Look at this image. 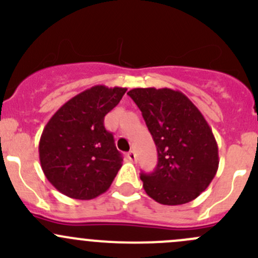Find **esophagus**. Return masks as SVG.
I'll list each match as a JSON object with an SVG mask.
<instances>
[{
	"instance_id": "esophagus-1",
	"label": "esophagus",
	"mask_w": 258,
	"mask_h": 258,
	"mask_svg": "<svg viewBox=\"0 0 258 258\" xmlns=\"http://www.w3.org/2000/svg\"><path fill=\"white\" fill-rule=\"evenodd\" d=\"M127 158H128L131 162H135V161H136V153H135L134 151H130V152L127 153Z\"/></svg>"
}]
</instances>
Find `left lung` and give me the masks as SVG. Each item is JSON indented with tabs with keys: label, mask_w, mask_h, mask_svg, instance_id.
Masks as SVG:
<instances>
[{
	"label": "left lung",
	"mask_w": 258,
	"mask_h": 258,
	"mask_svg": "<svg viewBox=\"0 0 258 258\" xmlns=\"http://www.w3.org/2000/svg\"><path fill=\"white\" fill-rule=\"evenodd\" d=\"M127 95L141 110L157 147L152 173H141L146 194L161 205L192 201L218 170V147L201 111L181 91L134 88Z\"/></svg>",
	"instance_id": "left-lung-1"
}]
</instances>
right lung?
Masks as SVG:
<instances>
[{
	"label": "right lung",
	"mask_w": 258,
	"mask_h": 258,
	"mask_svg": "<svg viewBox=\"0 0 258 258\" xmlns=\"http://www.w3.org/2000/svg\"><path fill=\"white\" fill-rule=\"evenodd\" d=\"M126 91L93 86L62 105L43 128L38 144L41 167L64 196L92 200L110 188L122 156L103 119Z\"/></svg>",
	"instance_id": "right-lung-1"
}]
</instances>
